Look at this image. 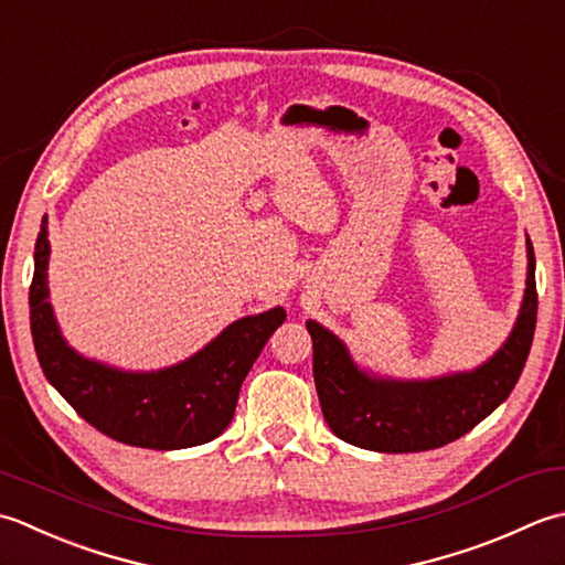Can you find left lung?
Segmentation results:
<instances>
[{
    "label": "left lung",
    "instance_id": "obj_1",
    "mask_svg": "<svg viewBox=\"0 0 565 565\" xmlns=\"http://www.w3.org/2000/svg\"><path fill=\"white\" fill-rule=\"evenodd\" d=\"M520 319L504 347L473 373L427 383L377 380L353 365L331 331L307 321L315 349V385L329 429L347 444L380 454H414L451 444L498 409L520 380L536 329L534 248Z\"/></svg>",
    "mask_w": 565,
    "mask_h": 565
}]
</instances>
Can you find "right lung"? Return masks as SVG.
Here are the masks:
<instances>
[{"instance_id": "add662e5", "label": "right lung", "mask_w": 565, "mask_h": 565, "mask_svg": "<svg viewBox=\"0 0 565 565\" xmlns=\"http://www.w3.org/2000/svg\"><path fill=\"white\" fill-rule=\"evenodd\" d=\"M49 250L43 218L29 290L31 337L43 375L67 405L97 431L129 446L172 451L216 439L234 419L241 383L285 321V309L234 321L180 365L124 373L83 359L61 337L45 285Z\"/></svg>"}]
</instances>
